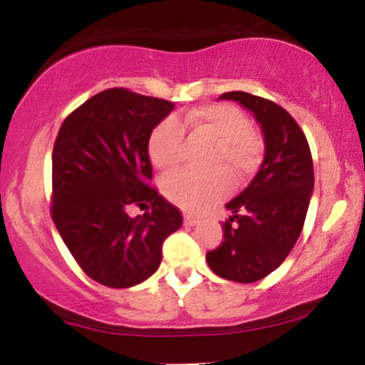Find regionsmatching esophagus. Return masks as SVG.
<instances>
[{
    "label": "esophagus",
    "mask_w": 365,
    "mask_h": 365,
    "mask_svg": "<svg viewBox=\"0 0 365 365\" xmlns=\"http://www.w3.org/2000/svg\"><path fill=\"white\" fill-rule=\"evenodd\" d=\"M183 223H185L187 226H195V225H199L200 221H199V217L190 216V215H185V217H183Z\"/></svg>",
    "instance_id": "1"
}]
</instances>
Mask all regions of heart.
<instances>
[{"label":"heart","instance_id":"b5f03b06","mask_svg":"<svg viewBox=\"0 0 365 365\" xmlns=\"http://www.w3.org/2000/svg\"><path fill=\"white\" fill-rule=\"evenodd\" d=\"M185 125L202 133L216 144L209 173L178 171L163 182V192L173 204L190 212L206 211L230 192V178H244L250 173L261 154V144L252 133L247 116L228 104L197 108L187 113ZM183 127L168 116L153 130L149 137V158L161 171H170L180 163Z\"/></svg>","mask_w":365,"mask_h":365}]
</instances>
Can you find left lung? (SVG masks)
Instances as JSON below:
<instances>
[{
  "mask_svg": "<svg viewBox=\"0 0 365 365\" xmlns=\"http://www.w3.org/2000/svg\"><path fill=\"white\" fill-rule=\"evenodd\" d=\"M254 115L264 139V158L252 182L226 204L225 242L206 254L221 278L254 283L279 267L299 240L314 192L311 149L302 128L282 106L249 92H225Z\"/></svg>",
  "mask_w": 365,
  "mask_h": 365,
  "instance_id": "1",
  "label": "left lung"
}]
</instances>
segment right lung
<instances>
[{
  "mask_svg": "<svg viewBox=\"0 0 365 365\" xmlns=\"http://www.w3.org/2000/svg\"><path fill=\"white\" fill-rule=\"evenodd\" d=\"M127 89L99 92L63 121L53 149L58 232L83 273L111 288L135 287L161 264V247L183 217L148 185L149 137L173 111ZM132 203L144 215L130 217Z\"/></svg>",
  "mask_w": 365,
  "mask_h": 365,
  "instance_id": "add662e5",
  "label": "right lung"
}]
</instances>
